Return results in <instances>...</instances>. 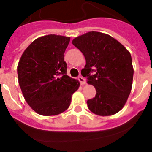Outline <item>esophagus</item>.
Wrapping results in <instances>:
<instances>
[{"label":"esophagus","mask_w":152,"mask_h":152,"mask_svg":"<svg viewBox=\"0 0 152 152\" xmlns=\"http://www.w3.org/2000/svg\"><path fill=\"white\" fill-rule=\"evenodd\" d=\"M77 79H78V80L80 81V84H81V85H84V84H86V80L83 78L82 76H80V77H78V78H77Z\"/></svg>","instance_id":"34e87169"}]
</instances>
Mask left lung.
Instances as JSON below:
<instances>
[{
    "label": "left lung",
    "mask_w": 152,
    "mask_h": 152,
    "mask_svg": "<svg viewBox=\"0 0 152 152\" xmlns=\"http://www.w3.org/2000/svg\"><path fill=\"white\" fill-rule=\"evenodd\" d=\"M72 44L85 57L81 75L96 90L95 97L87 100L88 108L99 116L118 113L124 106L133 84L130 52L114 37L98 31L75 37ZM93 71L96 73L90 75Z\"/></svg>",
    "instance_id": "8db88e82"
}]
</instances>
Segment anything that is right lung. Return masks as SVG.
Segmentation results:
<instances>
[{
    "mask_svg": "<svg viewBox=\"0 0 152 152\" xmlns=\"http://www.w3.org/2000/svg\"><path fill=\"white\" fill-rule=\"evenodd\" d=\"M70 37L56 34L34 40L23 52L17 66L25 99L35 112L52 116L68 109L80 82L66 75L64 53Z\"/></svg>",
    "mask_w": 152,
    "mask_h": 152,
    "instance_id": "add662e5",
    "label": "right lung"
}]
</instances>
